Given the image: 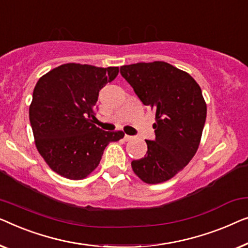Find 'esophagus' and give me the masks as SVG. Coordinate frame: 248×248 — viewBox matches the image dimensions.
<instances>
[{
    "label": "esophagus",
    "instance_id": "34e87169",
    "mask_svg": "<svg viewBox=\"0 0 248 248\" xmlns=\"http://www.w3.org/2000/svg\"><path fill=\"white\" fill-rule=\"evenodd\" d=\"M124 140H125V141H129V140H131V139H132V137H131V136L124 135Z\"/></svg>",
    "mask_w": 248,
    "mask_h": 248
}]
</instances>
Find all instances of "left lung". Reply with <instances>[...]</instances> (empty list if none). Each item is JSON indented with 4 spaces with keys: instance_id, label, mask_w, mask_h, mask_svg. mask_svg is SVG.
Segmentation results:
<instances>
[{
    "instance_id": "obj_1",
    "label": "left lung",
    "mask_w": 248,
    "mask_h": 248,
    "mask_svg": "<svg viewBox=\"0 0 248 248\" xmlns=\"http://www.w3.org/2000/svg\"><path fill=\"white\" fill-rule=\"evenodd\" d=\"M145 106L155 113L154 140H146L145 157L132 160L136 175L148 184L172 179L197 153L207 118L200 86L186 72L165 62L120 67Z\"/></svg>"
}]
</instances>
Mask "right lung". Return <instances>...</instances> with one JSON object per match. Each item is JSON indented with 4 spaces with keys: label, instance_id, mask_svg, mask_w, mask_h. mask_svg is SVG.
<instances>
[{
    "label": "right lung",
    "instance_id": "add662e5",
    "mask_svg": "<svg viewBox=\"0 0 248 248\" xmlns=\"http://www.w3.org/2000/svg\"><path fill=\"white\" fill-rule=\"evenodd\" d=\"M119 67L68 62L41 76L34 86L29 119L34 142L48 166L69 180H82L99 165L104 148L124 138L94 124L100 90Z\"/></svg>",
    "mask_w": 248,
    "mask_h": 248
}]
</instances>
